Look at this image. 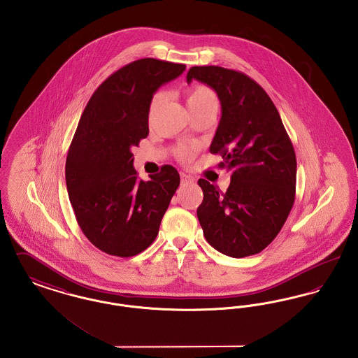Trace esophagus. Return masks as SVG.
<instances>
[{
  "mask_svg": "<svg viewBox=\"0 0 358 358\" xmlns=\"http://www.w3.org/2000/svg\"><path fill=\"white\" fill-rule=\"evenodd\" d=\"M180 182H182V185H191V183H194V179L182 172L180 173Z\"/></svg>",
  "mask_w": 358,
  "mask_h": 358,
  "instance_id": "obj_1",
  "label": "esophagus"
}]
</instances>
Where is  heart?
Masks as SVG:
<instances>
[{"mask_svg":"<svg viewBox=\"0 0 358 358\" xmlns=\"http://www.w3.org/2000/svg\"><path fill=\"white\" fill-rule=\"evenodd\" d=\"M163 101V93H156L152 96L150 112H153L156 106ZM186 102H187L188 110L205 108V106H217L218 108V98L215 93L205 85H196L189 87L186 93ZM194 155V148L189 147H180L176 151V156L180 160H189Z\"/></svg>","mask_w":358,"mask_h":358,"instance_id":"heart-1","label":"heart"}]
</instances>
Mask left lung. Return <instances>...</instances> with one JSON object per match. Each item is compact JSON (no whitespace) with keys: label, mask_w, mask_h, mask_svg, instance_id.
Masks as SVG:
<instances>
[{"label":"left lung","mask_w":358,"mask_h":358,"mask_svg":"<svg viewBox=\"0 0 358 358\" xmlns=\"http://www.w3.org/2000/svg\"><path fill=\"white\" fill-rule=\"evenodd\" d=\"M206 83L220 98L222 115L210 145L231 171L221 192L205 179L196 210L207 243L226 256L260 253L282 230L294 206L296 156L280 114L263 87L240 71L195 66L187 82Z\"/></svg>","instance_id":"8db88e82"}]
</instances>
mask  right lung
Listing matches in <instances>:
<instances>
[{
	"label": "right lung",
	"mask_w": 358,
	"mask_h": 358,
	"mask_svg": "<svg viewBox=\"0 0 358 358\" xmlns=\"http://www.w3.org/2000/svg\"><path fill=\"white\" fill-rule=\"evenodd\" d=\"M185 64L138 59L105 79L79 120L66 160V185L78 225L99 250L132 257L155 241L180 176L163 166L137 179L132 147L150 132L155 92Z\"/></svg>",
	"instance_id": "1"
}]
</instances>
